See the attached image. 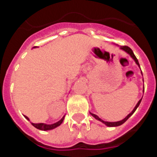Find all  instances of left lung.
<instances>
[{
  "label": "left lung",
  "mask_w": 157,
  "mask_h": 157,
  "mask_svg": "<svg viewBox=\"0 0 157 157\" xmlns=\"http://www.w3.org/2000/svg\"><path fill=\"white\" fill-rule=\"evenodd\" d=\"M120 49H122V50H123V51H124V52H127V53H128L129 55H130V56H131V58H132V59H134V61H135V63H137V64H138V66L140 67L139 63H138V59H137V58H136V56H134V52H133L132 49H131V48H130V47H128V46H120ZM143 92H144V89H143ZM141 99H142V98H141ZM141 99L139 100V101H138V104L136 105V106L134 107V109H133L132 112H130V114L127 115V116H126V117L124 118V119H123V120H120V121H117V122H106V121H104V120H101V118L98 117V116H97V115L94 114V113H91V112H90V114H91V116H94V117L95 118L96 120H99V121H101V123H103L104 124H105V125L107 126V127H118V126L122 125L123 123H125V122L127 121V120H128L129 118H130V116H131L133 114H134V112H135L136 109H138V107L139 106L140 103H141Z\"/></svg>",
  "instance_id": "obj_1"
}]
</instances>
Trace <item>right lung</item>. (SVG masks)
Wrapping results in <instances>:
<instances>
[{"label":"right lung","mask_w":157,"mask_h":157,"mask_svg":"<svg viewBox=\"0 0 157 157\" xmlns=\"http://www.w3.org/2000/svg\"><path fill=\"white\" fill-rule=\"evenodd\" d=\"M37 46H34L33 47V48H36ZM24 117L27 119V120H29L30 121V119H29L27 116H24ZM64 117L65 116H63V118H62L61 120H59L58 122H56V123H52V124H45V123H31V124L33 126H34L35 128L38 129V130H52V129L56 128V127H59L60 124H61L62 123H63V120H64Z\"/></svg>","instance_id":"right-lung-1"}]
</instances>
